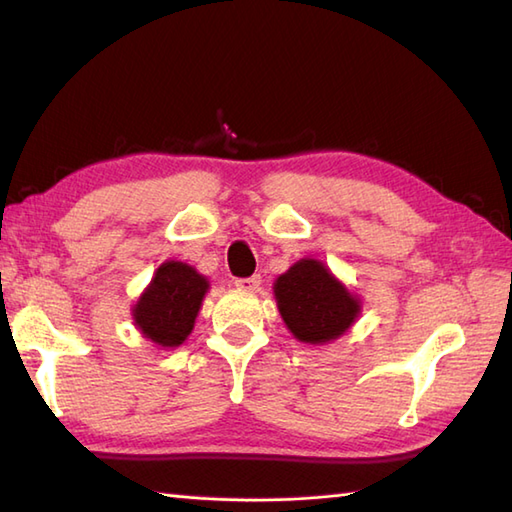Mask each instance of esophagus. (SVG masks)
Returning a JSON list of instances; mask_svg holds the SVG:
<instances>
[{"label":"esophagus","instance_id":"34e87169","mask_svg":"<svg viewBox=\"0 0 512 512\" xmlns=\"http://www.w3.org/2000/svg\"><path fill=\"white\" fill-rule=\"evenodd\" d=\"M259 284H262V279H259V275L244 277V279H235V286H237L239 290H257Z\"/></svg>","mask_w":512,"mask_h":512}]
</instances>
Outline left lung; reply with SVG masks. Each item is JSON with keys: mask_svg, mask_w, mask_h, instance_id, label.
I'll return each mask as SVG.
<instances>
[{"mask_svg": "<svg viewBox=\"0 0 512 512\" xmlns=\"http://www.w3.org/2000/svg\"><path fill=\"white\" fill-rule=\"evenodd\" d=\"M273 290L286 328L303 343L339 339L361 314V301L319 259H299L277 277Z\"/></svg>", "mask_w": 512, "mask_h": 512, "instance_id": "1", "label": "left lung"}]
</instances>
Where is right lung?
<instances>
[{
	"label": "right lung",
	"instance_id": "1",
	"mask_svg": "<svg viewBox=\"0 0 512 512\" xmlns=\"http://www.w3.org/2000/svg\"><path fill=\"white\" fill-rule=\"evenodd\" d=\"M209 281L184 262H165L132 308L136 328L160 347H178L191 334Z\"/></svg>",
	"mask_w": 512,
	"mask_h": 512
}]
</instances>
